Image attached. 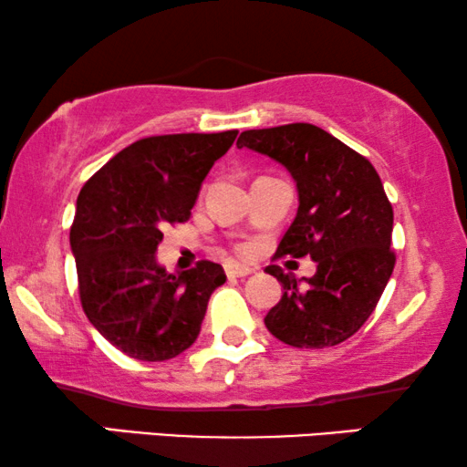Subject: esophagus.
I'll list each match as a JSON object with an SVG mask.
<instances>
[{
  "label": "esophagus",
  "instance_id": "34e87169",
  "mask_svg": "<svg viewBox=\"0 0 467 467\" xmlns=\"http://www.w3.org/2000/svg\"><path fill=\"white\" fill-rule=\"evenodd\" d=\"M225 274L229 278H244L248 274H253V270L248 265H240V264H234V261H229V264H225Z\"/></svg>",
  "mask_w": 467,
  "mask_h": 467
}]
</instances>
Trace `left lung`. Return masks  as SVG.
I'll return each instance as SVG.
<instances>
[{
  "mask_svg": "<svg viewBox=\"0 0 467 467\" xmlns=\"http://www.w3.org/2000/svg\"><path fill=\"white\" fill-rule=\"evenodd\" d=\"M238 149L267 155L296 181L297 214L276 257L317 261V274L304 280L265 267L285 291L265 327L296 348L336 347L368 321L393 274V208L380 176L366 157L310 123L242 131Z\"/></svg>",
  "mask_w": 467,
  "mask_h": 467,
  "instance_id": "1",
  "label": "left lung"
}]
</instances>
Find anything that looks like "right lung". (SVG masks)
<instances>
[{
	"label": "right lung",
	"instance_id": "right-lung-1",
	"mask_svg": "<svg viewBox=\"0 0 467 467\" xmlns=\"http://www.w3.org/2000/svg\"><path fill=\"white\" fill-rule=\"evenodd\" d=\"M238 131L144 138L114 155L76 200L69 246L82 310L112 347L165 361L197 340L208 299L225 283L213 261L170 274L157 264L161 229L184 223L203 178Z\"/></svg>",
	"mask_w": 467,
	"mask_h": 467
}]
</instances>
